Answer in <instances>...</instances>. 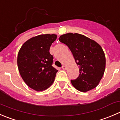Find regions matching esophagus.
Segmentation results:
<instances>
[{"mask_svg":"<svg viewBox=\"0 0 120 120\" xmlns=\"http://www.w3.org/2000/svg\"><path fill=\"white\" fill-rule=\"evenodd\" d=\"M62 68L63 70H66V68H67V67H66V66H64V65H63V66H62Z\"/></svg>","mask_w":120,"mask_h":120,"instance_id":"esophagus-1","label":"esophagus"}]
</instances>
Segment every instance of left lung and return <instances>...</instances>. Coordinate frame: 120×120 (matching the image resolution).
I'll list each match as a JSON object with an SVG mask.
<instances>
[{
	"label": "left lung",
	"instance_id": "obj_1",
	"mask_svg": "<svg viewBox=\"0 0 120 120\" xmlns=\"http://www.w3.org/2000/svg\"><path fill=\"white\" fill-rule=\"evenodd\" d=\"M59 41L67 45L79 66V77L71 80L75 88L87 92L96 88L101 80L105 68V56L100 45L94 40L78 33L60 36Z\"/></svg>",
	"mask_w": 120,
	"mask_h": 120
}]
</instances>
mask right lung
<instances>
[{
	"label": "right lung",
	"mask_w": 120,
	"mask_h": 120,
	"mask_svg": "<svg viewBox=\"0 0 120 120\" xmlns=\"http://www.w3.org/2000/svg\"><path fill=\"white\" fill-rule=\"evenodd\" d=\"M55 34H40L27 40L20 49L17 67L23 81L37 91L45 90L54 81L57 70L52 66L50 47L56 40Z\"/></svg>",
	"instance_id": "right-lung-1"
}]
</instances>
